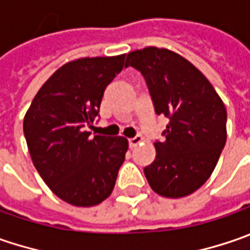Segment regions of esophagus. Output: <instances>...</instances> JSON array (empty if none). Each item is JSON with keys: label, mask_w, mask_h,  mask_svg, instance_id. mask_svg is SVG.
Returning a JSON list of instances; mask_svg holds the SVG:
<instances>
[{"label": "esophagus", "mask_w": 250, "mask_h": 250, "mask_svg": "<svg viewBox=\"0 0 250 250\" xmlns=\"http://www.w3.org/2000/svg\"><path fill=\"white\" fill-rule=\"evenodd\" d=\"M143 143V137L141 136H136L134 138H130L128 140V146H130V148H136L138 144H141Z\"/></svg>", "instance_id": "obj_1"}]
</instances>
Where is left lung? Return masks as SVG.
Returning a JSON list of instances; mask_svg holds the SVG:
<instances>
[{
    "label": "left lung",
    "instance_id": "left-lung-1",
    "mask_svg": "<svg viewBox=\"0 0 250 250\" xmlns=\"http://www.w3.org/2000/svg\"><path fill=\"white\" fill-rule=\"evenodd\" d=\"M146 82L155 113L169 119L157 157L144 168L151 189L179 199L211 176L227 141V110L210 81L190 61L168 49L146 47L127 54Z\"/></svg>",
    "mask_w": 250,
    "mask_h": 250
}]
</instances>
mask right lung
I'll return each instance as SVG.
<instances>
[{"instance_id":"1","label":"right lung","mask_w":250,"mask_h":250,"mask_svg":"<svg viewBox=\"0 0 250 250\" xmlns=\"http://www.w3.org/2000/svg\"><path fill=\"white\" fill-rule=\"evenodd\" d=\"M125 57L64 64L43 83L25 114L23 133L35 168L51 191L72 206L92 207L107 199L125 162V137H91L86 131Z\"/></svg>"}]
</instances>
